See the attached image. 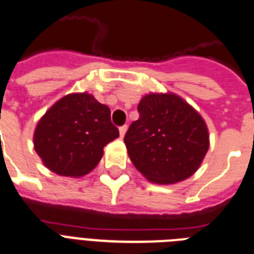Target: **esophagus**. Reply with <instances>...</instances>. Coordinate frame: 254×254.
<instances>
[{
    "label": "esophagus",
    "instance_id": "34e87169",
    "mask_svg": "<svg viewBox=\"0 0 254 254\" xmlns=\"http://www.w3.org/2000/svg\"><path fill=\"white\" fill-rule=\"evenodd\" d=\"M127 125H123V127H120V129H119V131H120V137L124 138V135H125V133H127Z\"/></svg>",
    "mask_w": 254,
    "mask_h": 254
}]
</instances>
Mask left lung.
<instances>
[{
	"mask_svg": "<svg viewBox=\"0 0 254 254\" xmlns=\"http://www.w3.org/2000/svg\"><path fill=\"white\" fill-rule=\"evenodd\" d=\"M139 119L124 142L134 167L160 185L195 173L209 148L208 129L197 112L174 94H148L138 104Z\"/></svg>",
	"mask_w": 254,
	"mask_h": 254,
	"instance_id": "left-lung-1",
	"label": "left lung"
}]
</instances>
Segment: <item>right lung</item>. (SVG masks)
<instances>
[{"label":"right lung","mask_w":254,"mask_h":254,"mask_svg":"<svg viewBox=\"0 0 254 254\" xmlns=\"http://www.w3.org/2000/svg\"><path fill=\"white\" fill-rule=\"evenodd\" d=\"M119 137L111 111L87 93L59 99L38 121L35 150L54 173L82 177L94 169L103 147Z\"/></svg>","instance_id":"add662e5"}]
</instances>
